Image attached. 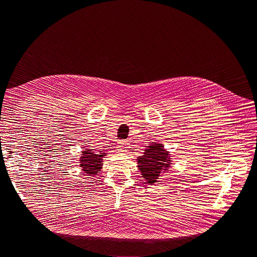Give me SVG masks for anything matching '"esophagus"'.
<instances>
[{
  "mask_svg": "<svg viewBox=\"0 0 257 257\" xmlns=\"http://www.w3.org/2000/svg\"><path fill=\"white\" fill-rule=\"evenodd\" d=\"M128 148V145L124 142H119L118 145H116V150H118V152H127Z\"/></svg>",
  "mask_w": 257,
  "mask_h": 257,
  "instance_id": "34e87169",
  "label": "esophagus"
}]
</instances>
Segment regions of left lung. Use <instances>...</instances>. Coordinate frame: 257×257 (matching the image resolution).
I'll return each instance as SVG.
<instances>
[{"label":"left lung","mask_w":257,"mask_h":257,"mask_svg":"<svg viewBox=\"0 0 257 257\" xmlns=\"http://www.w3.org/2000/svg\"><path fill=\"white\" fill-rule=\"evenodd\" d=\"M138 170L147 184H157L173 167V157L162 143H150L136 159Z\"/></svg>","instance_id":"8db88e82"}]
</instances>
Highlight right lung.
Segmentation results:
<instances>
[{"instance_id":"1","label":"right lung","mask_w":257,"mask_h":257,"mask_svg":"<svg viewBox=\"0 0 257 257\" xmlns=\"http://www.w3.org/2000/svg\"><path fill=\"white\" fill-rule=\"evenodd\" d=\"M105 152L99 151L94 152L91 148H83L80 158H79V167L85 176L94 177L100 169L103 168L104 158L106 157Z\"/></svg>"}]
</instances>
